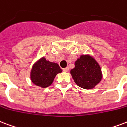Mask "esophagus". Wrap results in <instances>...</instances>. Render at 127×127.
I'll list each match as a JSON object with an SVG mask.
<instances>
[{
    "label": "esophagus",
    "mask_w": 127,
    "mask_h": 127,
    "mask_svg": "<svg viewBox=\"0 0 127 127\" xmlns=\"http://www.w3.org/2000/svg\"><path fill=\"white\" fill-rule=\"evenodd\" d=\"M68 70H69V68H68V67L64 68H63V70L64 72H68Z\"/></svg>",
    "instance_id": "esophagus-1"
}]
</instances>
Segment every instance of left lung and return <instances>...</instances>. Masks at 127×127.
I'll return each instance as SVG.
<instances>
[{
	"instance_id": "1",
	"label": "left lung",
	"mask_w": 127,
	"mask_h": 127,
	"mask_svg": "<svg viewBox=\"0 0 127 127\" xmlns=\"http://www.w3.org/2000/svg\"><path fill=\"white\" fill-rule=\"evenodd\" d=\"M74 65L75 67L70 70V74L79 87L91 89L101 81L102 72L100 66L89 55H81Z\"/></svg>"
}]
</instances>
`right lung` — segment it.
<instances>
[{"label":"right lung","mask_w":127,"mask_h":127,"mask_svg":"<svg viewBox=\"0 0 127 127\" xmlns=\"http://www.w3.org/2000/svg\"><path fill=\"white\" fill-rule=\"evenodd\" d=\"M61 72L58 64L46 61L42 57L32 68L31 79L36 85L46 88L52 84L56 75Z\"/></svg>","instance_id":"obj_1"}]
</instances>
